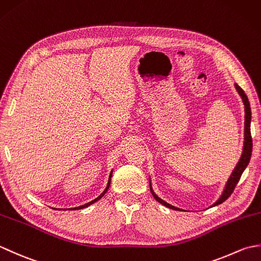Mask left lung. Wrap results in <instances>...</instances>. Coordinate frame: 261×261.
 Wrapping results in <instances>:
<instances>
[{"label": "left lung", "mask_w": 261, "mask_h": 261, "mask_svg": "<svg viewBox=\"0 0 261 261\" xmlns=\"http://www.w3.org/2000/svg\"><path fill=\"white\" fill-rule=\"evenodd\" d=\"M234 86H236L237 92L239 93V95L242 98L243 104H245V113L246 114H245V141H243V150H242V153H241L240 160H239V162H238L234 170L232 171L230 178L228 179V181H226V185L224 187L222 195H221V197L212 205V206H215V205H219L221 203H223L225 199H228L230 197V195L232 194V192L234 191V188H236V186L238 184V181H239L242 173L247 168V166H248L249 162H250V158H251L252 138H251V132H250V122H251L250 103H249V99H248V97L246 95V93L243 92L242 88L239 85H237V84H234ZM150 192L152 194V196L156 198V201L159 202L160 204H163V205H165V206H167L168 208H171V210L181 211L180 208L175 207V206H173V205L168 204L167 202H165V201H163L162 198L158 197L156 194H154L153 190H152L151 181H150Z\"/></svg>", "instance_id": "obj_1"}]
</instances>
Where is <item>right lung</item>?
Listing matches in <instances>:
<instances>
[{
	"mask_svg": "<svg viewBox=\"0 0 261 261\" xmlns=\"http://www.w3.org/2000/svg\"><path fill=\"white\" fill-rule=\"evenodd\" d=\"M112 173L113 171H111V174H110V176H109V181H108V185H107V188H105L104 190V192L101 194V195H99L98 197H96L95 199H93V201H91V202H88V203H86V204H84V205H82V206H77V207H74V208H68V210H81V208H84V207H87V206H90L91 204H93V203H95L96 201H98V199H101L103 196H104V194L108 192V190H109V187H110V184H111V177H112Z\"/></svg>",
	"mask_w": 261,
	"mask_h": 261,
	"instance_id": "obj_1",
	"label": "right lung"
}]
</instances>
